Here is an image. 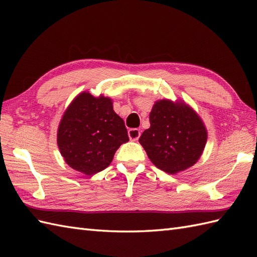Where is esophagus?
Segmentation results:
<instances>
[{"mask_svg": "<svg viewBox=\"0 0 257 257\" xmlns=\"http://www.w3.org/2000/svg\"><path fill=\"white\" fill-rule=\"evenodd\" d=\"M140 135H141V133H140L139 129L134 128V129L128 130V136H129V138L132 141H137L140 137Z\"/></svg>", "mask_w": 257, "mask_h": 257, "instance_id": "obj_1", "label": "esophagus"}]
</instances>
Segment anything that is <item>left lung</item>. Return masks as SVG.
<instances>
[{"label": "left lung", "mask_w": 257, "mask_h": 257, "mask_svg": "<svg viewBox=\"0 0 257 257\" xmlns=\"http://www.w3.org/2000/svg\"><path fill=\"white\" fill-rule=\"evenodd\" d=\"M150 128L139 138L150 161L176 174L195 165L203 154L207 130L201 117L183 100L160 99L150 114Z\"/></svg>", "instance_id": "8db88e82"}]
</instances>
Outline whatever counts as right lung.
<instances>
[{
  "label": "right lung",
  "mask_w": 257,
  "mask_h": 257,
  "mask_svg": "<svg viewBox=\"0 0 257 257\" xmlns=\"http://www.w3.org/2000/svg\"><path fill=\"white\" fill-rule=\"evenodd\" d=\"M129 141L122 118L114 112L112 99L83 91L63 113L57 146L74 170L92 176L110 165L114 152Z\"/></svg>",
  "instance_id": "add662e5"
}]
</instances>
